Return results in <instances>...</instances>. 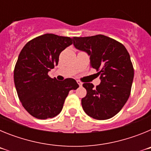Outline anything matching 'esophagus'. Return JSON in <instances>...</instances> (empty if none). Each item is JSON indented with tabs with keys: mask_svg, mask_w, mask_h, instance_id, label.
Listing matches in <instances>:
<instances>
[{
	"mask_svg": "<svg viewBox=\"0 0 151 151\" xmlns=\"http://www.w3.org/2000/svg\"><path fill=\"white\" fill-rule=\"evenodd\" d=\"M77 83L78 84V85H79L80 87H81V86H82V83L80 82V81H77Z\"/></svg>",
	"mask_w": 151,
	"mask_h": 151,
	"instance_id": "1",
	"label": "esophagus"
}]
</instances>
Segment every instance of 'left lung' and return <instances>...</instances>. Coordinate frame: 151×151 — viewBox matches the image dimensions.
<instances>
[{"label": "left lung", "instance_id": "obj_1", "mask_svg": "<svg viewBox=\"0 0 151 151\" xmlns=\"http://www.w3.org/2000/svg\"><path fill=\"white\" fill-rule=\"evenodd\" d=\"M76 49L87 53L90 66L99 70L101 83L94 88L84 83L87 94L82 99L85 113L98 120L116 115L130 95L134 69L129 52L123 45L103 35L73 37Z\"/></svg>", "mask_w": 151, "mask_h": 151}]
</instances>
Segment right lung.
<instances>
[{
    "mask_svg": "<svg viewBox=\"0 0 151 151\" xmlns=\"http://www.w3.org/2000/svg\"><path fill=\"white\" fill-rule=\"evenodd\" d=\"M72 44L69 37L45 34L31 40L21 50L14 83L22 106L32 116L46 119L57 116L69 91L78 88L73 78L60 82L48 76L57 66L61 52Z\"/></svg>",
    "mask_w": 151,
    "mask_h": 151,
    "instance_id": "add662e5",
    "label": "right lung"
}]
</instances>
